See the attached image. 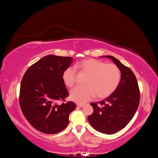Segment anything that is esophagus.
I'll use <instances>...</instances> for the list:
<instances>
[{
    "label": "esophagus",
    "mask_w": 158,
    "mask_h": 158,
    "mask_svg": "<svg viewBox=\"0 0 158 158\" xmlns=\"http://www.w3.org/2000/svg\"><path fill=\"white\" fill-rule=\"evenodd\" d=\"M77 106L78 107H83L84 106V104H80V103H78V104H77Z\"/></svg>",
    "instance_id": "esophagus-1"
}]
</instances>
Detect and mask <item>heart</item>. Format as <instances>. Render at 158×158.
Here are the masks:
<instances>
[{"instance_id":"obj_1","label":"heart","mask_w":158,"mask_h":158,"mask_svg":"<svg viewBox=\"0 0 158 158\" xmlns=\"http://www.w3.org/2000/svg\"><path fill=\"white\" fill-rule=\"evenodd\" d=\"M80 72L88 74L85 85L76 86L70 91L71 100L79 103L89 101L97 95L98 98H105L111 95L117 88L121 80V71L114 64H106L94 59H85L75 64ZM63 82L69 88L73 86L76 80V70L70 66L63 73Z\"/></svg>"}]
</instances>
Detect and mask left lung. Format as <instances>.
I'll list each match as a JSON object with an SVG mask.
<instances>
[{"instance_id": "left-lung-1", "label": "left lung", "mask_w": 158, "mask_h": 158, "mask_svg": "<svg viewBox=\"0 0 158 158\" xmlns=\"http://www.w3.org/2000/svg\"><path fill=\"white\" fill-rule=\"evenodd\" d=\"M103 57L111 59L118 66L121 73L120 83L109 97L99 103H90L94 113L88 118L95 130L111 135L125 127L135 115L140 103V90L136 76L130 69L114 56Z\"/></svg>"}]
</instances>
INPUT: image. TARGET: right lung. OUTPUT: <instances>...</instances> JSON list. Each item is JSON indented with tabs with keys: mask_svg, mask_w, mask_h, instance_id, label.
Returning a JSON list of instances; mask_svg holds the SVG:
<instances>
[{
	"mask_svg": "<svg viewBox=\"0 0 158 158\" xmlns=\"http://www.w3.org/2000/svg\"><path fill=\"white\" fill-rule=\"evenodd\" d=\"M73 61L70 56L47 55L32 64L23 75L19 102L22 111L32 127L45 134L63 131L69 123V114L76 104L58 100L69 96L63 82V72Z\"/></svg>",
	"mask_w": 158,
	"mask_h": 158,
	"instance_id": "add662e5",
	"label": "right lung"
}]
</instances>
